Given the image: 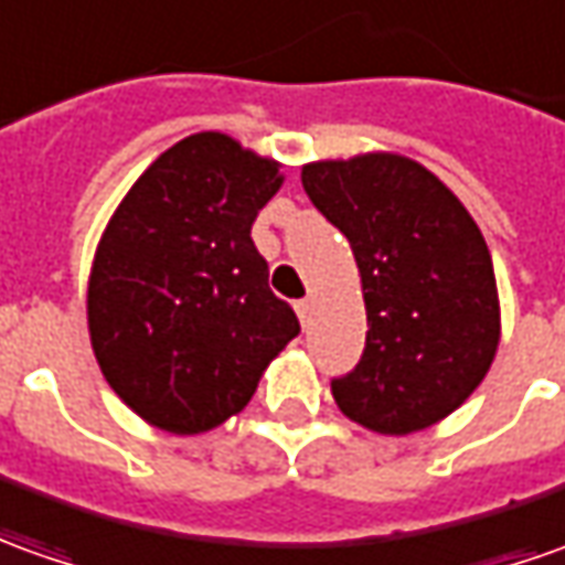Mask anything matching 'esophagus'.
<instances>
[{
  "instance_id": "1",
  "label": "esophagus",
  "mask_w": 565,
  "mask_h": 565,
  "mask_svg": "<svg viewBox=\"0 0 565 565\" xmlns=\"http://www.w3.org/2000/svg\"><path fill=\"white\" fill-rule=\"evenodd\" d=\"M295 313H298L301 326H310V317H313V305H310V298H301V301H295Z\"/></svg>"
}]
</instances>
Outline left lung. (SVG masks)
Listing matches in <instances>:
<instances>
[{
	"instance_id": "obj_1",
	"label": "left lung",
	"mask_w": 565,
	"mask_h": 565,
	"mask_svg": "<svg viewBox=\"0 0 565 565\" xmlns=\"http://www.w3.org/2000/svg\"><path fill=\"white\" fill-rule=\"evenodd\" d=\"M310 202L348 236L365 298V348L332 379L341 412L412 434L461 406L498 348V291L480 227L437 174L394 153L313 162Z\"/></svg>"
}]
</instances>
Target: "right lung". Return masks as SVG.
<instances>
[{"label": "right lung", "mask_w": 565, "mask_h": 565, "mask_svg": "<svg viewBox=\"0 0 565 565\" xmlns=\"http://www.w3.org/2000/svg\"><path fill=\"white\" fill-rule=\"evenodd\" d=\"M279 184L274 159L202 131L119 202L92 267L88 332L107 384L143 422L171 434L227 422L301 332L252 243Z\"/></svg>", "instance_id": "obj_1"}]
</instances>
